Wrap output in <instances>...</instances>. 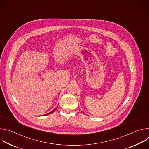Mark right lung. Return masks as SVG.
<instances>
[{
	"mask_svg": "<svg viewBox=\"0 0 149 149\" xmlns=\"http://www.w3.org/2000/svg\"><path fill=\"white\" fill-rule=\"evenodd\" d=\"M58 105H57V107H58ZM57 107H56V108H55V109H54V110H52V111H51V112H50V113H48V114H45V115H44V116H47V115H48V114H51V113H54V111H55V110H56V108H57Z\"/></svg>",
	"mask_w": 149,
	"mask_h": 149,
	"instance_id": "add662e5",
	"label": "right lung"
}]
</instances>
